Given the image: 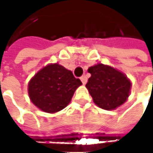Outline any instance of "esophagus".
<instances>
[{
	"label": "esophagus",
	"instance_id": "34e87169",
	"mask_svg": "<svg viewBox=\"0 0 153 153\" xmlns=\"http://www.w3.org/2000/svg\"><path fill=\"white\" fill-rule=\"evenodd\" d=\"M80 80L82 81L83 85H85L87 83V81H88V79H87V77L85 76V75H83V76L80 77Z\"/></svg>",
	"mask_w": 153,
	"mask_h": 153
}]
</instances>
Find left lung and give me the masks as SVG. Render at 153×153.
<instances>
[{"label":"left lung","mask_w":153,"mask_h":153,"mask_svg":"<svg viewBox=\"0 0 153 153\" xmlns=\"http://www.w3.org/2000/svg\"><path fill=\"white\" fill-rule=\"evenodd\" d=\"M88 71L91 77L86 87L98 107L112 110L127 101L131 83L124 74L103 64L93 65Z\"/></svg>","instance_id":"left-lung-1"}]
</instances>
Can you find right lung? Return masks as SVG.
I'll list each match as a JSON object with an SVG mask.
<instances>
[{"mask_svg": "<svg viewBox=\"0 0 153 153\" xmlns=\"http://www.w3.org/2000/svg\"><path fill=\"white\" fill-rule=\"evenodd\" d=\"M82 85L70 70L50 64L38 71L28 85L33 104L46 113H56L70 103L77 88Z\"/></svg>", "mask_w": 153, "mask_h": 153, "instance_id": "obj_1", "label": "right lung"}]
</instances>
